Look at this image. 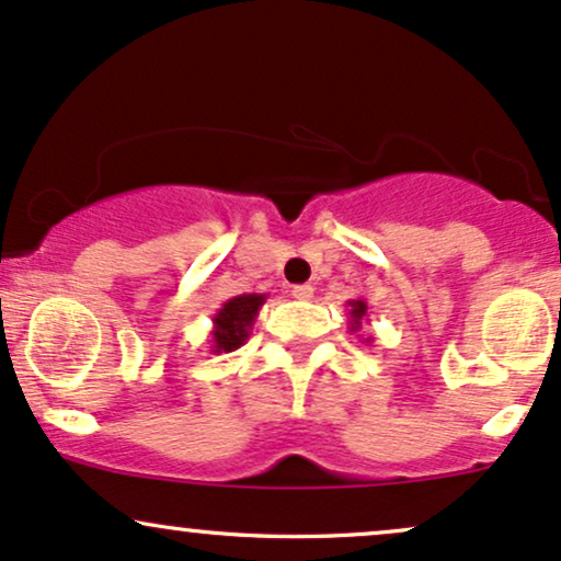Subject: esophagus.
I'll return each instance as SVG.
<instances>
[{
  "label": "esophagus",
  "instance_id": "obj_1",
  "mask_svg": "<svg viewBox=\"0 0 561 561\" xmlns=\"http://www.w3.org/2000/svg\"><path fill=\"white\" fill-rule=\"evenodd\" d=\"M291 296H294V299H299V301H309L314 296V288L307 286V283H301V286L291 288Z\"/></svg>",
  "mask_w": 561,
  "mask_h": 561
}]
</instances>
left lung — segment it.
<instances>
[{"label": "left lung", "mask_w": 561, "mask_h": 561, "mask_svg": "<svg viewBox=\"0 0 561 561\" xmlns=\"http://www.w3.org/2000/svg\"><path fill=\"white\" fill-rule=\"evenodd\" d=\"M346 307H348V331L359 333L362 322L370 318V307H367L365 299H348ZM362 341H365V344H370L373 335H367V339H362Z\"/></svg>", "instance_id": "left-lung-1"}]
</instances>
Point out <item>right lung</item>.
Returning a JSON list of instances; mask_svg holds the SVG:
<instances>
[{"label":"right lung","instance_id":"add662e5","mask_svg":"<svg viewBox=\"0 0 561 561\" xmlns=\"http://www.w3.org/2000/svg\"><path fill=\"white\" fill-rule=\"evenodd\" d=\"M267 294H239L228 299L217 312L213 314V331H209V348L215 354L236 352V348L247 344L252 325L260 314L262 305H265Z\"/></svg>","mask_w":561,"mask_h":561}]
</instances>
